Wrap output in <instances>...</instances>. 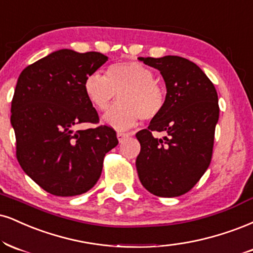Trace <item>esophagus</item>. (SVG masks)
<instances>
[{
  "mask_svg": "<svg viewBox=\"0 0 253 253\" xmlns=\"http://www.w3.org/2000/svg\"><path fill=\"white\" fill-rule=\"evenodd\" d=\"M127 136H128V134H127V133H123V132H118L117 133V138L119 140V142H123L124 140H125V138H127Z\"/></svg>",
  "mask_w": 253,
  "mask_h": 253,
  "instance_id": "34e87169",
  "label": "esophagus"
}]
</instances>
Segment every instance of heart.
<instances>
[{"mask_svg":"<svg viewBox=\"0 0 253 253\" xmlns=\"http://www.w3.org/2000/svg\"><path fill=\"white\" fill-rule=\"evenodd\" d=\"M84 93L99 111H105L118 96L120 102L103 115V123L117 129H128L140 118H157L165 105V94L150 68L134 61L112 65L106 77L99 73L88 75L84 82Z\"/></svg>","mask_w":253,"mask_h":253,"instance_id":"1","label":"heart"}]
</instances>
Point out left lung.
Wrapping results in <instances>:
<instances>
[{
	"label": "left lung",
	"instance_id": "1",
	"mask_svg": "<svg viewBox=\"0 0 253 253\" xmlns=\"http://www.w3.org/2000/svg\"><path fill=\"white\" fill-rule=\"evenodd\" d=\"M138 59L158 69L166 86L161 113L135 135L141 146L135 160L140 182L154 196H181L211 163L219 119L217 90L205 73L184 57ZM153 130L166 131L168 136L154 138Z\"/></svg>",
	"mask_w": 253,
	"mask_h": 253
}]
</instances>
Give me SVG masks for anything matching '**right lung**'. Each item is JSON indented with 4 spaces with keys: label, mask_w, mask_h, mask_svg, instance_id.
<instances>
[{
    "label": "right lung",
    "mask_w": 253,
    "mask_h": 253,
    "mask_svg": "<svg viewBox=\"0 0 253 253\" xmlns=\"http://www.w3.org/2000/svg\"><path fill=\"white\" fill-rule=\"evenodd\" d=\"M108 57L97 51L60 49L24 68L11 101L16 157L26 174L57 197L79 196L99 180L103 157L118 145L108 126L97 123L84 82Z\"/></svg>",
    "instance_id": "right-lung-1"
}]
</instances>
